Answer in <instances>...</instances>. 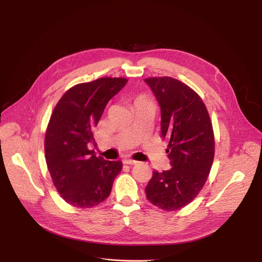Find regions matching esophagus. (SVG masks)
Returning <instances> with one entry per match:
<instances>
[{
    "label": "esophagus",
    "instance_id": "obj_1",
    "mask_svg": "<svg viewBox=\"0 0 262 262\" xmlns=\"http://www.w3.org/2000/svg\"><path fill=\"white\" fill-rule=\"evenodd\" d=\"M123 163H124V164H132V166H133V164H137V163H138V161L134 160V159H124V160H123Z\"/></svg>",
    "mask_w": 262,
    "mask_h": 262
}]
</instances>
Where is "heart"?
I'll return each instance as SVG.
<instances>
[{"mask_svg": "<svg viewBox=\"0 0 262 262\" xmlns=\"http://www.w3.org/2000/svg\"><path fill=\"white\" fill-rule=\"evenodd\" d=\"M138 99H144V98H143V96H140V98H138Z\"/></svg>", "mask_w": 262, "mask_h": 262, "instance_id": "obj_1", "label": "heart"}]
</instances>
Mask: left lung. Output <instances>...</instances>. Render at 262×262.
I'll list each match as a JSON object with an SVG mask.
<instances>
[{
	"mask_svg": "<svg viewBox=\"0 0 262 262\" xmlns=\"http://www.w3.org/2000/svg\"><path fill=\"white\" fill-rule=\"evenodd\" d=\"M144 81L161 110V137L172 168L153 172L145 193L162 210L173 211L191 203L207 181L214 157L212 123L201 96L181 80L169 76Z\"/></svg>",
	"mask_w": 262,
	"mask_h": 262,
	"instance_id": "left-lung-1",
	"label": "left lung"
}]
</instances>
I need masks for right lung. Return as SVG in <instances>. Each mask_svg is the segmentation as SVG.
<instances>
[{
  "label": "right lung",
  "mask_w": 262,
  "mask_h": 262,
  "mask_svg": "<svg viewBox=\"0 0 262 262\" xmlns=\"http://www.w3.org/2000/svg\"><path fill=\"white\" fill-rule=\"evenodd\" d=\"M124 77H102L67 90L51 115L45 138L46 161L61 198L77 208H91L110 194L121 161L96 157L93 140L109 100L126 85Z\"/></svg>",
  "instance_id": "add662e5"
}]
</instances>
